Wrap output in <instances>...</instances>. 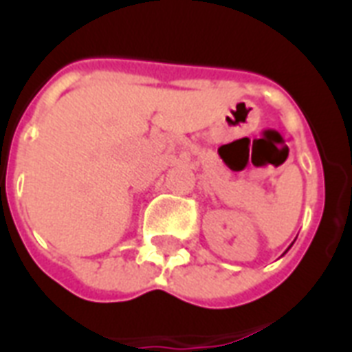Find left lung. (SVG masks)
I'll return each mask as SVG.
<instances>
[{
    "label": "left lung",
    "mask_w": 352,
    "mask_h": 352,
    "mask_svg": "<svg viewBox=\"0 0 352 352\" xmlns=\"http://www.w3.org/2000/svg\"><path fill=\"white\" fill-rule=\"evenodd\" d=\"M290 246H292V245H290ZM287 250H289V248H287Z\"/></svg>",
    "instance_id": "obj_1"
}]
</instances>
